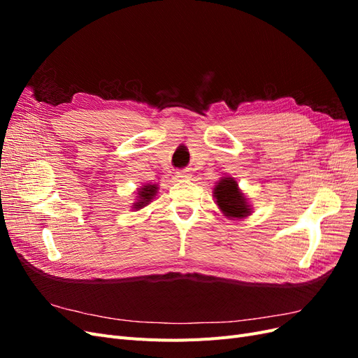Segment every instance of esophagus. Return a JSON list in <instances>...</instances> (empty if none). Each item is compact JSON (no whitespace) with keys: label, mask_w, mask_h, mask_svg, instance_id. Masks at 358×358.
<instances>
[{"label":"esophagus","mask_w":358,"mask_h":358,"mask_svg":"<svg viewBox=\"0 0 358 358\" xmlns=\"http://www.w3.org/2000/svg\"><path fill=\"white\" fill-rule=\"evenodd\" d=\"M178 178L179 179H189L191 173H189V170H180V171H178Z\"/></svg>","instance_id":"1"}]
</instances>
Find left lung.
<instances>
[{
	"label": "left lung",
	"mask_w": 358,
	"mask_h": 358,
	"mask_svg": "<svg viewBox=\"0 0 358 358\" xmlns=\"http://www.w3.org/2000/svg\"><path fill=\"white\" fill-rule=\"evenodd\" d=\"M216 203L225 216L231 218H243L249 213V206L243 194L237 188V182L233 178H224L218 182V185L213 189Z\"/></svg>",
	"instance_id": "8db88e82"
}]
</instances>
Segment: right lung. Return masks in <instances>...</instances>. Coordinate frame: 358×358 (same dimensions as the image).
<instances>
[{
    "mask_svg": "<svg viewBox=\"0 0 358 358\" xmlns=\"http://www.w3.org/2000/svg\"><path fill=\"white\" fill-rule=\"evenodd\" d=\"M157 189L158 188L155 185H146V187H143L142 191H138V201L134 203V208L140 209V208H143V206H146L150 200L154 199Z\"/></svg>",
    "mask_w": 358,
    "mask_h": 358,
    "instance_id": "add662e5",
    "label": "right lung"
}]
</instances>
